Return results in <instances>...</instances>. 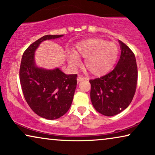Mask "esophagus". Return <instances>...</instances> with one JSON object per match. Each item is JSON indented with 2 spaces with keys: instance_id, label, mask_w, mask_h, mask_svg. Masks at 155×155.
Masks as SVG:
<instances>
[{
  "instance_id": "esophagus-1",
  "label": "esophagus",
  "mask_w": 155,
  "mask_h": 155,
  "mask_svg": "<svg viewBox=\"0 0 155 155\" xmlns=\"http://www.w3.org/2000/svg\"><path fill=\"white\" fill-rule=\"evenodd\" d=\"M84 79H86V78L83 77L82 75H79L78 77V82H80V81H82V80H84Z\"/></svg>"
}]
</instances>
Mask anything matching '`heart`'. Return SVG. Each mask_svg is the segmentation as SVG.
<instances>
[{
  "label": "heart",
  "instance_id": "b5f03b06",
  "mask_svg": "<svg viewBox=\"0 0 155 155\" xmlns=\"http://www.w3.org/2000/svg\"><path fill=\"white\" fill-rule=\"evenodd\" d=\"M118 46L112 41L100 38L84 40L75 46V54L68 56L72 65H78V56L85 58L84 66L91 74L99 76L107 73L115 65L118 56Z\"/></svg>",
  "mask_w": 155,
  "mask_h": 155
}]
</instances>
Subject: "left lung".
I'll list each match as a JSON object with an SVG mask.
<instances>
[{"instance_id":"obj_1","label":"left lung","mask_w":155,"mask_h":155,"mask_svg":"<svg viewBox=\"0 0 155 155\" xmlns=\"http://www.w3.org/2000/svg\"><path fill=\"white\" fill-rule=\"evenodd\" d=\"M120 59L113 71L102 77L90 80V98L93 107L107 116H115L128 107L134 97L137 80L135 54L119 41Z\"/></svg>"}]
</instances>
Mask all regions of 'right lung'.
<instances>
[{
    "instance_id": "add662e5",
    "label": "right lung",
    "mask_w": 155,
    "mask_h": 155,
    "mask_svg": "<svg viewBox=\"0 0 155 155\" xmlns=\"http://www.w3.org/2000/svg\"><path fill=\"white\" fill-rule=\"evenodd\" d=\"M63 36L45 35L31 44L22 55L20 68L25 100L35 114L48 120L60 118L69 110L77 86V74L65 75L59 68H39L36 66L34 55L43 41Z\"/></svg>"
}]
</instances>
